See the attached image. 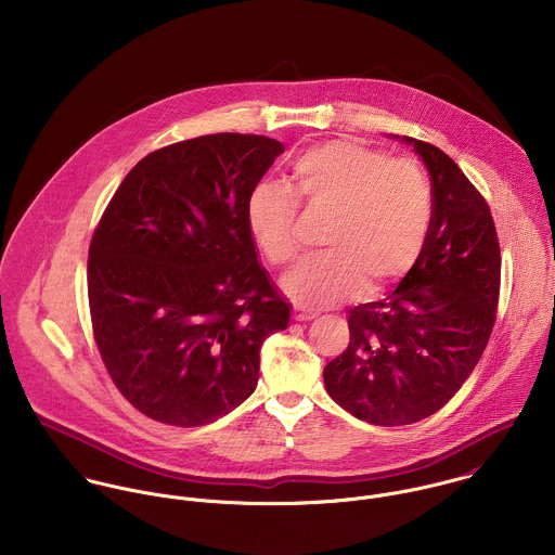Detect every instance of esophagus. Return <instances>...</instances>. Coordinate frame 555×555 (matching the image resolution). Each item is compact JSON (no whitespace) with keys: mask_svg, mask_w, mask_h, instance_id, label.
I'll return each mask as SVG.
<instances>
[{"mask_svg":"<svg viewBox=\"0 0 555 555\" xmlns=\"http://www.w3.org/2000/svg\"><path fill=\"white\" fill-rule=\"evenodd\" d=\"M293 318H295L297 322H308V320H314L317 314H314V312H310V310H306V308H301V306H295V310H293Z\"/></svg>","mask_w":555,"mask_h":555,"instance_id":"1","label":"esophagus"}]
</instances>
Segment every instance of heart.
<instances>
[{
	"label": "heart",
	"instance_id": "b5f03b06",
	"mask_svg": "<svg viewBox=\"0 0 555 555\" xmlns=\"http://www.w3.org/2000/svg\"><path fill=\"white\" fill-rule=\"evenodd\" d=\"M295 191L262 179L245 198L247 231L273 264L297 251L299 198L331 211L324 245L282 280V291L301 308H328L365 284L380 293L418 260L434 218V188L412 159H391L352 141H328L293 164Z\"/></svg>",
	"mask_w": 555,
	"mask_h": 555
}]
</instances>
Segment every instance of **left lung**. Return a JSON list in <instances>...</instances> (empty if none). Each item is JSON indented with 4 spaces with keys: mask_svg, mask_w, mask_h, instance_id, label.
<instances>
[{
    "mask_svg": "<svg viewBox=\"0 0 555 555\" xmlns=\"http://www.w3.org/2000/svg\"><path fill=\"white\" fill-rule=\"evenodd\" d=\"M389 139L429 172V235L396 291L348 310L350 344L322 376L352 416L408 425L438 412L473 374L495 320L500 245L487 203L453 159L410 137Z\"/></svg>",
    "mask_w": 555,
    "mask_h": 555,
    "instance_id": "8db88e82",
    "label": "left lung"
}]
</instances>
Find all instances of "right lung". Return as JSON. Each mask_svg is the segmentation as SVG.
<instances>
[{
    "label": "right lung",
    "instance_id": "add662e5",
    "mask_svg": "<svg viewBox=\"0 0 555 555\" xmlns=\"http://www.w3.org/2000/svg\"><path fill=\"white\" fill-rule=\"evenodd\" d=\"M284 145L207 134L141 159L111 198L87 260L102 361L137 410L214 423L254 393L262 341L293 306L258 262L245 198Z\"/></svg>",
    "mask_w": 555,
    "mask_h": 555
}]
</instances>
